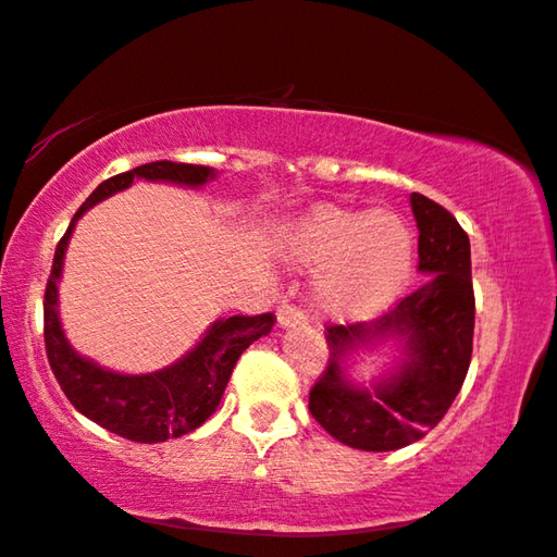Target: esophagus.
<instances>
[{
    "label": "esophagus",
    "mask_w": 557,
    "mask_h": 557,
    "mask_svg": "<svg viewBox=\"0 0 557 557\" xmlns=\"http://www.w3.org/2000/svg\"><path fill=\"white\" fill-rule=\"evenodd\" d=\"M305 314L293 305H282L277 310V326L280 330H289V326H302Z\"/></svg>",
    "instance_id": "esophagus-1"
}]
</instances>
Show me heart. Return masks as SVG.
I'll list each match as a JSON object with an SVG mask.
<instances>
[{"label":"heart","mask_w":557,"mask_h":557,"mask_svg":"<svg viewBox=\"0 0 557 557\" xmlns=\"http://www.w3.org/2000/svg\"><path fill=\"white\" fill-rule=\"evenodd\" d=\"M285 258L299 270H317L312 302L334 320H367L409 287L413 233L389 210L317 206L295 220Z\"/></svg>","instance_id":"1"}]
</instances>
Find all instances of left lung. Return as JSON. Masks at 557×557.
I'll list each match as a JSON object with an SVG mask.
<instances>
[{"instance_id": "8db88e82", "label": "left lung", "mask_w": 557, "mask_h": 557, "mask_svg": "<svg viewBox=\"0 0 557 557\" xmlns=\"http://www.w3.org/2000/svg\"><path fill=\"white\" fill-rule=\"evenodd\" d=\"M419 227V289L374 322L326 330L330 361L310 392L324 431L359 451H396L444 419L469 374L475 299L471 243L456 218L411 193ZM391 344L393 364L372 383L350 376L348 359Z\"/></svg>"}]
</instances>
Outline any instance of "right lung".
Masks as SVG:
<instances>
[{
	"label": "right lung",
	"instance_id": "right-lung-1",
	"mask_svg": "<svg viewBox=\"0 0 557 557\" xmlns=\"http://www.w3.org/2000/svg\"><path fill=\"white\" fill-rule=\"evenodd\" d=\"M215 168L156 161L138 165L134 171L103 181L82 208L76 210L66 235L61 237L51 264V277L44 295V342L57 382L78 413L99 423L111 434L138 444H161L196 431L213 417L225 386L243 351L270 334L272 314H235L220 317L208 326L193 349L163 369L148 374H123L101 367L72 347L59 317V282L64 272L66 247L74 227L88 208L116 196L134 185V181L173 183L185 188H202L215 181Z\"/></svg>",
	"mask_w": 557,
	"mask_h": 557
}]
</instances>
